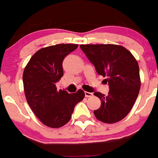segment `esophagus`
<instances>
[{
	"label": "esophagus",
	"mask_w": 158,
	"mask_h": 158,
	"mask_svg": "<svg viewBox=\"0 0 158 158\" xmlns=\"http://www.w3.org/2000/svg\"><path fill=\"white\" fill-rule=\"evenodd\" d=\"M93 95V93L92 92H85V96L86 98H89V97H92Z\"/></svg>",
	"instance_id": "1"
}]
</instances>
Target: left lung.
I'll list each match as a JSON object with an SVG mask.
<instances>
[{"instance_id":"obj_1","label":"left lung","mask_w":158,"mask_h":158,"mask_svg":"<svg viewBox=\"0 0 158 158\" xmlns=\"http://www.w3.org/2000/svg\"><path fill=\"white\" fill-rule=\"evenodd\" d=\"M82 52L94 65L98 75L109 87L107 96L95 92L101 106L94 114L105 123H115L123 119L133 107L141 87L137 60L125 47L114 44L80 45Z\"/></svg>"}]
</instances>
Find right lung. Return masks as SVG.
Segmentation results:
<instances>
[{
    "label": "right lung",
    "instance_id": "add662e5",
    "mask_svg": "<svg viewBox=\"0 0 158 158\" xmlns=\"http://www.w3.org/2000/svg\"><path fill=\"white\" fill-rule=\"evenodd\" d=\"M77 44H57L38 50L25 67L23 88L30 109L43 124L60 128L71 119L74 108L85 97L79 89L76 93L57 90L56 84L63 76L65 57Z\"/></svg>",
    "mask_w": 158,
    "mask_h": 158
}]
</instances>
